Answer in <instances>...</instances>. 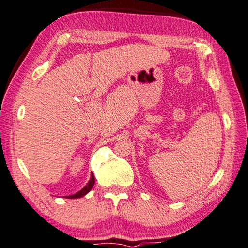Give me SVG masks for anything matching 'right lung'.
<instances>
[{
	"instance_id": "1",
	"label": "right lung",
	"mask_w": 248,
	"mask_h": 248,
	"mask_svg": "<svg viewBox=\"0 0 248 248\" xmlns=\"http://www.w3.org/2000/svg\"><path fill=\"white\" fill-rule=\"evenodd\" d=\"M94 184H95V178H94V174L92 173L90 181H88V183L86 184V186L82 188V189L77 191V193L74 194V195H69V196H65V197H67V199H80V197L85 196L87 193H90L91 189L94 186Z\"/></svg>"
}]
</instances>
